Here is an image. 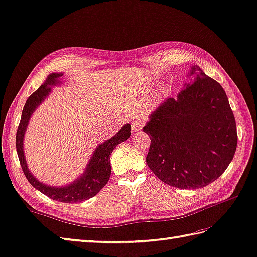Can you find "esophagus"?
Wrapping results in <instances>:
<instances>
[{"label":"esophagus","mask_w":257,"mask_h":257,"mask_svg":"<svg viewBox=\"0 0 257 257\" xmlns=\"http://www.w3.org/2000/svg\"><path fill=\"white\" fill-rule=\"evenodd\" d=\"M143 127V122L140 120V119H137L131 124V130H133V133H137V131L141 130V128Z\"/></svg>","instance_id":"obj_1"}]
</instances>
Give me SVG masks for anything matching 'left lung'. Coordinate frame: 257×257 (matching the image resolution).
<instances>
[{"instance_id":"8db88e82","label":"left lung","mask_w":257,"mask_h":257,"mask_svg":"<svg viewBox=\"0 0 257 257\" xmlns=\"http://www.w3.org/2000/svg\"><path fill=\"white\" fill-rule=\"evenodd\" d=\"M177 97L150 115L143 131L151 140L147 164L160 181L196 189L214 182L231 163L237 143L234 115L222 86L198 65L190 68Z\"/></svg>"}]
</instances>
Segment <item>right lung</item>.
<instances>
[{
  "mask_svg": "<svg viewBox=\"0 0 257 257\" xmlns=\"http://www.w3.org/2000/svg\"><path fill=\"white\" fill-rule=\"evenodd\" d=\"M62 75V73L49 74L44 84L27 98L22 111L20 126L17 128L16 133V150L24 174L33 187L38 189L40 193L45 194L53 200L74 204V202L84 201L92 198L108 182L111 173L110 154L119 143L126 141L129 138L131 126L129 123H126L114 137L99 143L93 152L92 157L89 158L83 174H81L72 183L65 185V186L57 187L49 186V185L38 181L28 169L25 153H24V136H25V131L33 112L49 96L52 89L51 86L60 84V77Z\"/></svg>",
  "mask_w": 257,
  "mask_h": 257,
  "instance_id": "right-lung-1",
  "label": "right lung"
}]
</instances>
